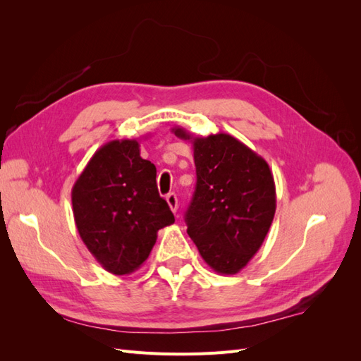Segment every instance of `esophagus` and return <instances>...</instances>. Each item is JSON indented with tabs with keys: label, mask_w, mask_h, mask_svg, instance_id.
<instances>
[{
	"label": "esophagus",
	"mask_w": 361,
	"mask_h": 361,
	"mask_svg": "<svg viewBox=\"0 0 361 361\" xmlns=\"http://www.w3.org/2000/svg\"><path fill=\"white\" fill-rule=\"evenodd\" d=\"M166 200H167V203H169V206H170V209H171L173 212H176V211H178V197H176V194H174V192L167 194Z\"/></svg>",
	"instance_id": "34e87169"
}]
</instances>
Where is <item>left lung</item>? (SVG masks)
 I'll return each mask as SVG.
<instances>
[{"instance_id":"1","label":"left lung","mask_w":361,"mask_h":361,"mask_svg":"<svg viewBox=\"0 0 361 361\" xmlns=\"http://www.w3.org/2000/svg\"><path fill=\"white\" fill-rule=\"evenodd\" d=\"M190 140L197 183L185 214L187 232L218 274H236L257 253L276 214V183L268 162L235 137L220 133Z\"/></svg>"}]
</instances>
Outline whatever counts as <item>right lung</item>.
<instances>
[{
    "label": "right lung",
    "instance_id": "obj_1",
    "mask_svg": "<svg viewBox=\"0 0 361 361\" xmlns=\"http://www.w3.org/2000/svg\"><path fill=\"white\" fill-rule=\"evenodd\" d=\"M72 207L82 243L116 276L143 265L159 228L174 223L157 167L140 157L137 140H113L94 152L73 185Z\"/></svg>",
    "mask_w": 361,
    "mask_h": 361
}]
</instances>
